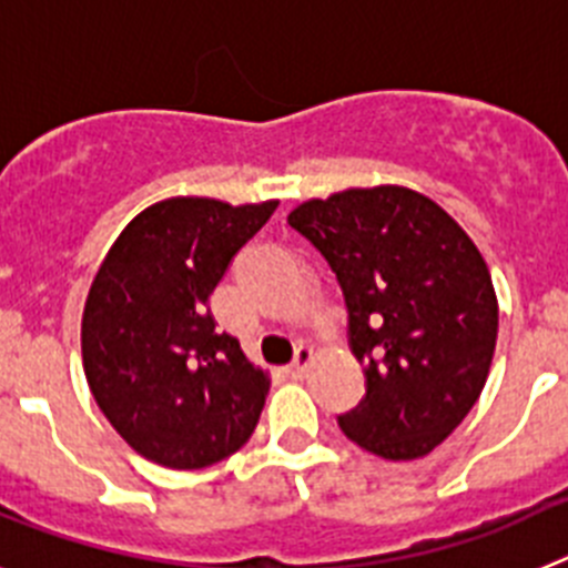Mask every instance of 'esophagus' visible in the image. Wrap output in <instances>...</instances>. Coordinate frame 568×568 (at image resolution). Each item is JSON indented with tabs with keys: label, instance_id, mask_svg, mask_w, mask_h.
<instances>
[{
	"label": "esophagus",
	"instance_id": "obj_1",
	"mask_svg": "<svg viewBox=\"0 0 568 568\" xmlns=\"http://www.w3.org/2000/svg\"><path fill=\"white\" fill-rule=\"evenodd\" d=\"M310 361H313V349H310V346H298V349H295L293 364L287 366V373L293 375V378H304Z\"/></svg>",
	"mask_w": 568,
	"mask_h": 568
}]
</instances>
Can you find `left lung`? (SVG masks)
<instances>
[{
    "label": "left lung",
    "mask_w": 568,
    "mask_h": 568,
    "mask_svg": "<svg viewBox=\"0 0 568 568\" xmlns=\"http://www.w3.org/2000/svg\"><path fill=\"white\" fill-rule=\"evenodd\" d=\"M338 278L366 393L341 433L386 460L424 458L469 415L498 341L478 247L426 195L344 190L287 215Z\"/></svg>",
    "instance_id": "left-lung-1"
}]
</instances>
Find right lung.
Wrapping results in <instances>:
<instances>
[{
    "label": "right lung",
    "mask_w": 568,
    "mask_h": 568,
    "mask_svg": "<svg viewBox=\"0 0 568 568\" xmlns=\"http://www.w3.org/2000/svg\"><path fill=\"white\" fill-rule=\"evenodd\" d=\"M278 202L168 199L104 255L82 315L90 393L153 464L204 469L247 444L270 381L215 329L210 295Z\"/></svg>",
    "instance_id": "1"
}]
</instances>
